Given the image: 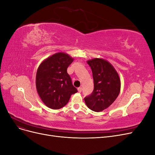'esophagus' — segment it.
Masks as SVG:
<instances>
[{"instance_id": "1", "label": "esophagus", "mask_w": 155, "mask_h": 155, "mask_svg": "<svg viewBox=\"0 0 155 155\" xmlns=\"http://www.w3.org/2000/svg\"><path fill=\"white\" fill-rule=\"evenodd\" d=\"M78 91L79 92H81V91H82V88H81V87H79V88H78Z\"/></svg>"}]
</instances>
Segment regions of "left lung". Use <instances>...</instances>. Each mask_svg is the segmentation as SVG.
<instances>
[{
    "label": "left lung",
    "mask_w": 155,
    "mask_h": 155,
    "mask_svg": "<svg viewBox=\"0 0 155 155\" xmlns=\"http://www.w3.org/2000/svg\"><path fill=\"white\" fill-rule=\"evenodd\" d=\"M87 63L92 69L94 87L91 94L84 100L91 110L101 112L118 97L121 88L120 78L114 67L104 59L94 58Z\"/></svg>",
    "instance_id": "1"
}]
</instances>
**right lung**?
<instances>
[{"label": "right lung", "instance_id": "right-lung-1", "mask_svg": "<svg viewBox=\"0 0 155 155\" xmlns=\"http://www.w3.org/2000/svg\"><path fill=\"white\" fill-rule=\"evenodd\" d=\"M73 61L68 54L58 52L45 59L37 68V93L44 104L51 109L66 105L71 95L78 92L67 73V68Z\"/></svg>", "mask_w": 155, "mask_h": 155}]
</instances>
